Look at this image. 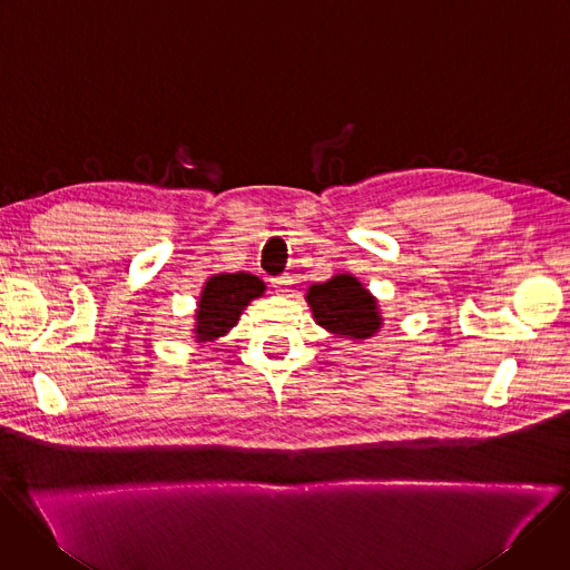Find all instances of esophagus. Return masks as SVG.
Wrapping results in <instances>:
<instances>
[{
    "mask_svg": "<svg viewBox=\"0 0 570 570\" xmlns=\"http://www.w3.org/2000/svg\"><path fill=\"white\" fill-rule=\"evenodd\" d=\"M273 282V286H275V291L279 293V295H284V293H288V286L293 284V279H291V275H282V277H273L271 279Z\"/></svg>",
    "mask_w": 570,
    "mask_h": 570,
    "instance_id": "esophagus-1",
    "label": "esophagus"
}]
</instances>
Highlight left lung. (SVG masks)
Masks as SVG:
<instances>
[{"instance_id":"1","label":"left lung","mask_w":570,"mask_h":570,"mask_svg":"<svg viewBox=\"0 0 570 570\" xmlns=\"http://www.w3.org/2000/svg\"><path fill=\"white\" fill-rule=\"evenodd\" d=\"M304 299L320 327L338 338L361 343L383 330L379 299L352 273H336L327 282L311 284Z\"/></svg>"}]
</instances>
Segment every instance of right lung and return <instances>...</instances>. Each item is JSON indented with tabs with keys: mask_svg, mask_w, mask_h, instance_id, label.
Here are the masks:
<instances>
[{
	"mask_svg": "<svg viewBox=\"0 0 570 570\" xmlns=\"http://www.w3.org/2000/svg\"><path fill=\"white\" fill-rule=\"evenodd\" d=\"M264 293L266 284L253 273L238 271L207 277L196 302L191 338H196V343H212L229 334L240 320V313Z\"/></svg>",
	"mask_w": 570,
	"mask_h": 570,
	"instance_id": "obj_1",
	"label": "right lung"
}]
</instances>
